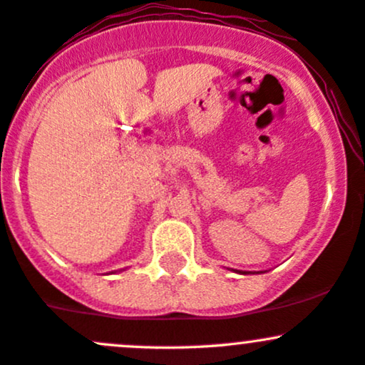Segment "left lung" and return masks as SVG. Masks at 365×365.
Returning a JSON list of instances; mask_svg holds the SVG:
<instances>
[{"mask_svg":"<svg viewBox=\"0 0 365 365\" xmlns=\"http://www.w3.org/2000/svg\"><path fill=\"white\" fill-rule=\"evenodd\" d=\"M231 272H235V273H240V275H249V273H252V272H242V269H231ZM261 273V272H259Z\"/></svg>","mask_w":365,"mask_h":365,"instance_id":"8db88e82","label":"left lung"}]
</instances>
